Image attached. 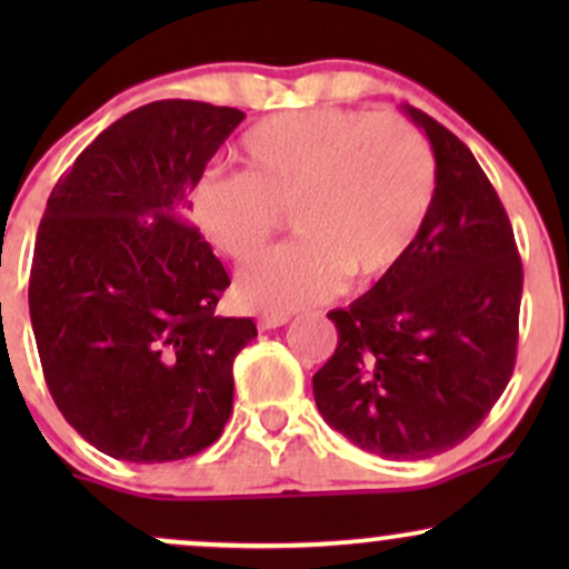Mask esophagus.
I'll return each instance as SVG.
<instances>
[{"instance_id": "obj_1", "label": "esophagus", "mask_w": 569, "mask_h": 569, "mask_svg": "<svg viewBox=\"0 0 569 569\" xmlns=\"http://www.w3.org/2000/svg\"><path fill=\"white\" fill-rule=\"evenodd\" d=\"M289 321H291V312H262V316H259V329L270 331V329H278V326H286Z\"/></svg>"}]
</instances>
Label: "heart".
<instances>
[{"label":"heart","instance_id":"b5f03b06","mask_svg":"<svg viewBox=\"0 0 569 569\" xmlns=\"http://www.w3.org/2000/svg\"><path fill=\"white\" fill-rule=\"evenodd\" d=\"M243 176H202L192 192L198 232L232 262L264 251L280 213L299 238L248 264L234 293L283 312L331 297L345 278L369 283L396 270L420 240L436 198L430 143L401 117L302 109L240 139Z\"/></svg>","mask_w":569,"mask_h":569}]
</instances>
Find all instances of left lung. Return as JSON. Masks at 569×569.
Wrapping results in <instances>:
<instances>
[{"mask_svg": "<svg viewBox=\"0 0 569 569\" xmlns=\"http://www.w3.org/2000/svg\"><path fill=\"white\" fill-rule=\"evenodd\" d=\"M401 109L433 149L430 217L390 276L329 312L339 342L312 396L356 447L422 460L466 441L511 380L525 276L471 149L420 109Z\"/></svg>", "mask_w": 569, "mask_h": 569, "instance_id": "obj_1", "label": "left lung"}]
</instances>
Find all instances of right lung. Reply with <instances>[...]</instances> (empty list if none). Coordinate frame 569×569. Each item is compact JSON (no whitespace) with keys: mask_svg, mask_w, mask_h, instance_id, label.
<instances>
[{"mask_svg":"<svg viewBox=\"0 0 569 569\" xmlns=\"http://www.w3.org/2000/svg\"><path fill=\"white\" fill-rule=\"evenodd\" d=\"M243 120L181 98L133 109L58 179L39 221L29 312L44 382L117 460L198 455L230 420L232 361L257 323L217 316L230 276L187 213Z\"/></svg>","mask_w":569,"mask_h":569,"instance_id":"right-lung-1","label":"right lung"}]
</instances>
